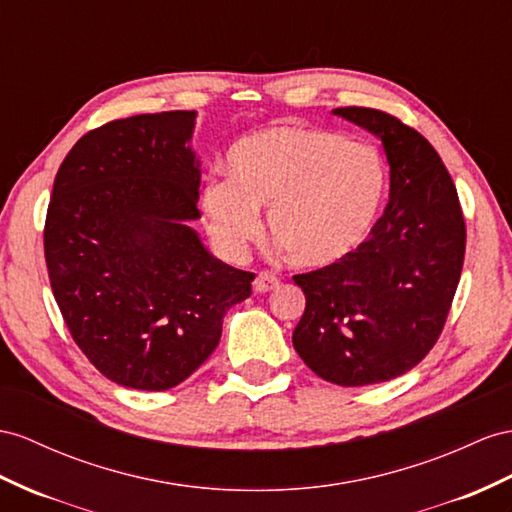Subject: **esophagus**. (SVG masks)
I'll return each instance as SVG.
<instances>
[{"mask_svg":"<svg viewBox=\"0 0 512 512\" xmlns=\"http://www.w3.org/2000/svg\"><path fill=\"white\" fill-rule=\"evenodd\" d=\"M277 287H279V279L274 277L272 272H259L253 281V290L257 294H266L270 290H277Z\"/></svg>","mask_w":512,"mask_h":512,"instance_id":"esophagus-1","label":"esophagus"}]
</instances>
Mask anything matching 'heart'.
Wrapping results in <instances>:
<instances>
[{
  "label": "heart",
  "instance_id": "obj_1",
  "mask_svg": "<svg viewBox=\"0 0 512 512\" xmlns=\"http://www.w3.org/2000/svg\"><path fill=\"white\" fill-rule=\"evenodd\" d=\"M229 179L201 190L207 231L240 259L268 209L270 238L296 266L335 264L363 242L383 203L387 168L370 142L320 127L277 125L233 144Z\"/></svg>",
  "mask_w": 512,
  "mask_h": 512
}]
</instances>
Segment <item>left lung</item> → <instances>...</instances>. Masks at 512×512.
Returning <instances> with one entry per match:
<instances>
[{
  "label": "left lung",
  "instance_id": "obj_1",
  "mask_svg": "<svg viewBox=\"0 0 512 512\" xmlns=\"http://www.w3.org/2000/svg\"><path fill=\"white\" fill-rule=\"evenodd\" d=\"M333 114L383 142L389 203L355 251L296 274L307 305L292 342L324 381L363 387L409 372L437 344L461 279L465 220L448 168L419 131L372 108Z\"/></svg>",
  "mask_w": 512,
  "mask_h": 512
}]
</instances>
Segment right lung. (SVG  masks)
Masks as SVG:
<instances>
[{
	"mask_svg": "<svg viewBox=\"0 0 512 512\" xmlns=\"http://www.w3.org/2000/svg\"><path fill=\"white\" fill-rule=\"evenodd\" d=\"M196 112L138 114L88 131L64 157L45 261L75 344L116 385L164 391L201 368L253 272L222 264L201 218Z\"/></svg>",
	"mask_w": 512,
	"mask_h": 512,
	"instance_id": "right-lung-1",
	"label": "right lung"
}]
</instances>
